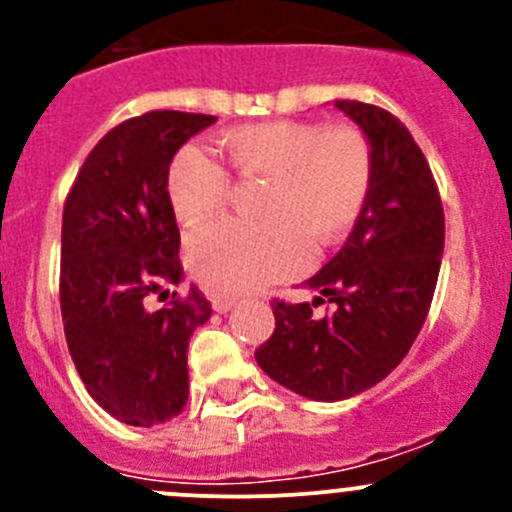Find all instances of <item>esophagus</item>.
<instances>
[{"label": "esophagus", "instance_id": "1", "mask_svg": "<svg viewBox=\"0 0 512 512\" xmlns=\"http://www.w3.org/2000/svg\"><path fill=\"white\" fill-rule=\"evenodd\" d=\"M210 302H213L215 312H227V309L235 307L237 297H225V294H213V297H210Z\"/></svg>", "mask_w": 512, "mask_h": 512}]
</instances>
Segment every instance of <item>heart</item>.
Segmentation results:
<instances>
[{
    "mask_svg": "<svg viewBox=\"0 0 512 512\" xmlns=\"http://www.w3.org/2000/svg\"><path fill=\"white\" fill-rule=\"evenodd\" d=\"M218 148L230 173L267 178L265 225L223 220L185 242L190 272L218 292L240 294L297 275L307 265V242L324 250L342 240L369 198L374 158L352 126L245 123L220 133ZM165 195L180 223L198 225L225 208L230 178L208 153L183 146L165 173Z\"/></svg>",
    "mask_w": 512,
    "mask_h": 512,
    "instance_id": "obj_1",
    "label": "heart"
}]
</instances>
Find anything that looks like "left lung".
I'll list each match as a JSON object with an SVG mask.
<instances>
[{"instance_id":"8db88e82","label":"left lung","mask_w":512,"mask_h":512,"mask_svg":"<svg viewBox=\"0 0 512 512\" xmlns=\"http://www.w3.org/2000/svg\"><path fill=\"white\" fill-rule=\"evenodd\" d=\"M334 106L369 138V198L342 250L304 282L319 297L272 299L275 332L255 352L270 379L317 401L349 399L399 366L431 309L446 240L441 193L409 128L371 103ZM324 301L335 309L314 318Z\"/></svg>"}]
</instances>
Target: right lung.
<instances>
[{"label": "right lung", "mask_w": 512, "mask_h": 512, "mask_svg": "<svg viewBox=\"0 0 512 512\" xmlns=\"http://www.w3.org/2000/svg\"><path fill=\"white\" fill-rule=\"evenodd\" d=\"M215 116L148 111L106 133L79 168L61 218L59 302L86 391L113 418L156 426L188 401V339L210 319L198 287L178 285L180 232L165 173ZM168 298L163 308L152 304Z\"/></svg>", "instance_id": "right-lung-1"}]
</instances>
